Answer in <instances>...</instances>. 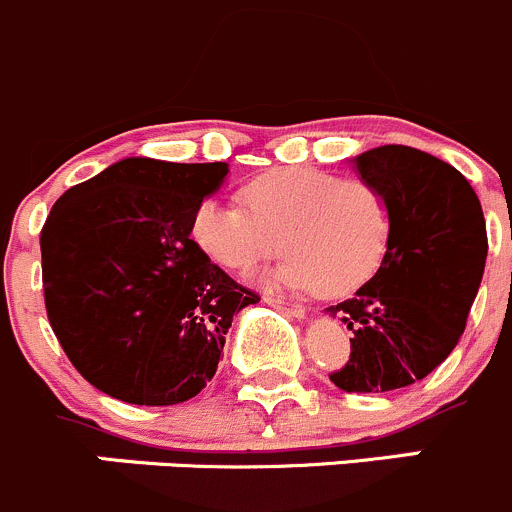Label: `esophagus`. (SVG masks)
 Instances as JSON below:
<instances>
[{"label": "esophagus", "mask_w": 512, "mask_h": 512, "mask_svg": "<svg viewBox=\"0 0 512 512\" xmlns=\"http://www.w3.org/2000/svg\"><path fill=\"white\" fill-rule=\"evenodd\" d=\"M263 303H266V306H271V308H278V311H283V313H288V316H293V318H303L306 316V308L301 306V303H291V301H283V298H276V296H263Z\"/></svg>", "instance_id": "esophagus-1"}]
</instances>
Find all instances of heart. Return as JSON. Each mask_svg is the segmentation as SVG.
Masks as SVG:
<instances>
[{
  "instance_id": "obj_1",
  "label": "heart",
  "mask_w": 512,
  "mask_h": 512,
  "mask_svg": "<svg viewBox=\"0 0 512 512\" xmlns=\"http://www.w3.org/2000/svg\"><path fill=\"white\" fill-rule=\"evenodd\" d=\"M243 206L204 201L194 241L234 273L254 271L281 246L273 281L293 291L343 296L361 288L388 251L391 204L376 184L336 171L291 166L249 181Z\"/></svg>"
}]
</instances>
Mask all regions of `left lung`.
<instances>
[{"mask_svg": "<svg viewBox=\"0 0 512 512\" xmlns=\"http://www.w3.org/2000/svg\"><path fill=\"white\" fill-rule=\"evenodd\" d=\"M356 171L391 204V241L376 276L326 308L351 331V358L331 381L346 393L406 388L460 341L483 278L480 201L458 169L411 146L356 156Z\"/></svg>", "mask_w": 512, "mask_h": 512, "instance_id": "left-lung-1", "label": "left lung"}]
</instances>
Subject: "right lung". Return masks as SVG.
I'll list each match as a JSON object with an SVG mask.
<instances>
[{"mask_svg":"<svg viewBox=\"0 0 512 512\" xmlns=\"http://www.w3.org/2000/svg\"><path fill=\"white\" fill-rule=\"evenodd\" d=\"M229 164L131 156L59 196L42 229L44 303L79 373L134 406H174L214 378L258 296L191 239Z\"/></svg>","mask_w":512,"mask_h":512,"instance_id":"add662e5","label":"right lung"}]
</instances>
